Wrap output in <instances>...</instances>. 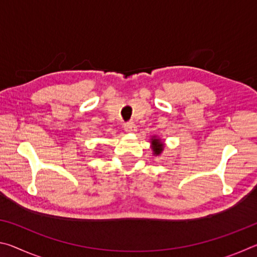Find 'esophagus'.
Returning <instances> with one entry per match:
<instances>
[{"instance_id":"34e87169","label":"esophagus","mask_w":257,"mask_h":257,"mask_svg":"<svg viewBox=\"0 0 257 257\" xmlns=\"http://www.w3.org/2000/svg\"><path fill=\"white\" fill-rule=\"evenodd\" d=\"M125 133H135L137 130V125L134 122H127L124 124Z\"/></svg>"}]
</instances>
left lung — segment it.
I'll list each match as a JSON object with an SVG mask.
<instances>
[{
	"instance_id": "obj_1",
	"label": "left lung",
	"mask_w": 257,
	"mask_h": 257,
	"mask_svg": "<svg viewBox=\"0 0 257 257\" xmlns=\"http://www.w3.org/2000/svg\"><path fill=\"white\" fill-rule=\"evenodd\" d=\"M151 143H152V150H153L154 155H160L161 153H162V151L164 149V144L160 138H156L154 136L151 139Z\"/></svg>"
}]
</instances>
